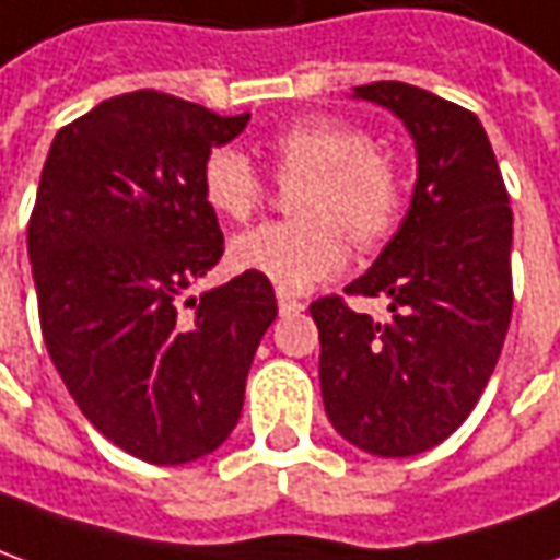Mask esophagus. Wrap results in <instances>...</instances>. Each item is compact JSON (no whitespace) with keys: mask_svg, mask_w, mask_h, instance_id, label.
Listing matches in <instances>:
<instances>
[{"mask_svg":"<svg viewBox=\"0 0 560 560\" xmlns=\"http://www.w3.org/2000/svg\"><path fill=\"white\" fill-rule=\"evenodd\" d=\"M303 310H306V303H303V300H296V296L279 291V312H281V315H296V312H303Z\"/></svg>","mask_w":560,"mask_h":560,"instance_id":"esophagus-1","label":"esophagus"}]
</instances>
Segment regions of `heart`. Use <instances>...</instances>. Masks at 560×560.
Here are the masks:
<instances>
[{
    "label": "heart",
    "instance_id": "b5f03b06",
    "mask_svg": "<svg viewBox=\"0 0 560 560\" xmlns=\"http://www.w3.org/2000/svg\"><path fill=\"white\" fill-rule=\"evenodd\" d=\"M279 180L294 192L300 220L242 232L230 260L281 291H306L346 266V235L359 248L386 242L405 211V171L359 125L312 119L288 125L266 143ZM201 199L226 220H248L266 199L264 177L245 152L217 147L201 162Z\"/></svg>",
    "mask_w": 560,
    "mask_h": 560
}]
</instances>
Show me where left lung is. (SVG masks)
I'll return each mask as SVG.
<instances>
[{
  "instance_id": "obj_1",
  "label": "left lung",
  "mask_w": 560,
  "mask_h": 560,
  "mask_svg": "<svg viewBox=\"0 0 560 560\" xmlns=\"http://www.w3.org/2000/svg\"><path fill=\"white\" fill-rule=\"evenodd\" d=\"M413 137L417 186L374 266L346 284L389 296L392 322L322 296L318 380L334 429L374 456H413L456 432L488 386L512 318V208L475 113L405 82H371Z\"/></svg>"
}]
</instances>
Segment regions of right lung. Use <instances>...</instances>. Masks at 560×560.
Segmentation results:
<instances>
[{
    "label": "right lung",
    "instance_id": "1",
    "mask_svg": "<svg viewBox=\"0 0 560 560\" xmlns=\"http://www.w3.org/2000/svg\"><path fill=\"white\" fill-rule=\"evenodd\" d=\"M248 119L131 91L60 128L42 168L26 250L48 355L89 423L155 466L230 439L279 315L254 272L184 296L223 257L201 162Z\"/></svg>",
    "mask_w": 560,
    "mask_h": 560
}]
</instances>
